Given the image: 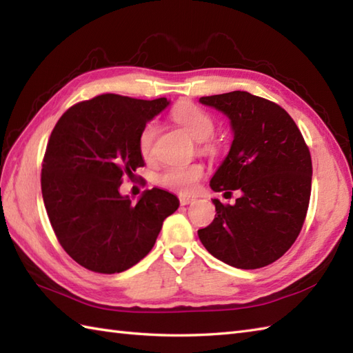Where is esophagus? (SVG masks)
<instances>
[{"label": "esophagus", "instance_id": "1", "mask_svg": "<svg viewBox=\"0 0 353 353\" xmlns=\"http://www.w3.org/2000/svg\"><path fill=\"white\" fill-rule=\"evenodd\" d=\"M179 200H181V205H182V206H186V205L192 203V201L196 200V199L191 197V196H181V197H179Z\"/></svg>", "mask_w": 353, "mask_h": 353}]
</instances>
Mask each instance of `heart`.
Instances as JSON below:
<instances>
[{
	"instance_id": "obj_1",
	"label": "heart",
	"mask_w": 353,
	"mask_h": 353,
	"mask_svg": "<svg viewBox=\"0 0 353 353\" xmlns=\"http://www.w3.org/2000/svg\"><path fill=\"white\" fill-rule=\"evenodd\" d=\"M171 117L197 142L206 141L215 130L214 118L194 104H181L171 112ZM156 134L157 124L154 121H148L142 127L139 133V150L145 157L153 154ZM201 176H203V168L199 163H172L161 172L159 183L172 190L188 192L196 188Z\"/></svg>"
}]
</instances>
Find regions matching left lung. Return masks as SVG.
<instances>
[{
	"label": "left lung",
	"instance_id": "obj_1",
	"mask_svg": "<svg viewBox=\"0 0 353 353\" xmlns=\"http://www.w3.org/2000/svg\"><path fill=\"white\" fill-rule=\"evenodd\" d=\"M229 118L228 156L211 179L212 191H238L235 205L212 199L215 219L197 234L205 249L228 265L272 264L301 234L308 211L312 163L301 130L276 103L245 91L201 97Z\"/></svg>",
	"mask_w": 353,
	"mask_h": 353
}]
</instances>
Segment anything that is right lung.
<instances>
[{
  "label": "right lung",
  "mask_w": 353,
  "mask_h": 353,
  "mask_svg": "<svg viewBox=\"0 0 353 353\" xmlns=\"http://www.w3.org/2000/svg\"><path fill=\"white\" fill-rule=\"evenodd\" d=\"M170 106L167 99L104 94L68 109L52 130L42 163V197L59 243L91 272L114 274L147 256L179 199L145 190L133 203L123 177L144 167L139 133Z\"/></svg>",
  "instance_id": "right-lung-1"
}]
</instances>
